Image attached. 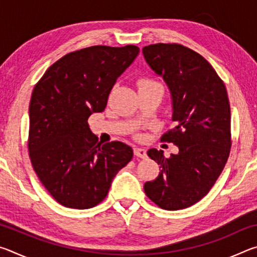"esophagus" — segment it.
<instances>
[{
    "instance_id": "obj_1",
    "label": "esophagus",
    "mask_w": 257,
    "mask_h": 257,
    "mask_svg": "<svg viewBox=\"0 0 257 257\" xmlns=\"http://www.w3.org/2000/svg\"><path fill=\"white\" fill-rule=\"evenodd\" d=\"M134 153H135V155L138 156V158H141V159H146L147 158L145 149H141V147H135Z\"/></svg>"
}]
</instances>
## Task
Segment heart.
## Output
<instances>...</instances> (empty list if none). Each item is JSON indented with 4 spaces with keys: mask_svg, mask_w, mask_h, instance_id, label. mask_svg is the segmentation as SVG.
<instances>
[{
    "mask_svg": "<svg viewBox=\"0 0 257 257\" xmlns=\"http://www.w3.org/2000/svg\"><path fill=\"white\" fill-rule=\"evenodd\" d=\"M138 86H139V89H143V88H159V89H163L162 85H161L159 81H156L154 79H150V78H144V79L139 80Z\"/></svg>",
    "mask_w": 257,
    "mask_h": 257,
    "instance_id": "b5f03b06",
    "label": "heart"
}]
</instances>
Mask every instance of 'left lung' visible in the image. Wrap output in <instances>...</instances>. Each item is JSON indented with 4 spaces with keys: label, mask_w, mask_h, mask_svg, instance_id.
I'll use <instances>...</instances> for the list:
<instances>
[{
    "label": "left lung",
    "mask_w": 257,
    "mask_h": 257,
    "mask_svg": "<svg viewBox=\"0 0 257 257\" xmlns=\"http://www.w3.org/2000/svg\"><path fill=\"white\" fill-rule=\"evenodd\" d=\"M146 62L170 89L176 127L162 136L178 153L162 150L147 155L160 165L145 194L169 211L189 207L205 196L222 172L231 149L230 104L223 81L201 54L180 44H152L143 49Z\"/></svg>",
    "instance_id": "8db88e82"
}]
</instances>
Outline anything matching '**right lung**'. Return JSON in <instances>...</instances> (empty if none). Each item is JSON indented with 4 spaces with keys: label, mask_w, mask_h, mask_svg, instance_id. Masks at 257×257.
<instances>
[{
    "label": "right lung",
    "mask_w": 257,
    "mask_h": 257,
    "mask_svg": "<svg viewBox=\"0 0 257 257\" xmlns=\"http://www.w3.org/2000/svg\"><path fill=\"white\" fill-rule=\"evenodd\" d=\"M139 53L135 45L90 46L47 69L29 104L28 150L34 171L61 205L85 210L106 197L133 159L124 143L102 144L87 120L104 111L115 81Z\"/></svg>",
    "instance_id": "right-lung-1"
}]
</instances>
